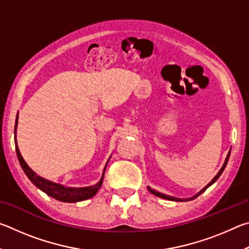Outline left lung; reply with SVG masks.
<instances>
[{
	"label": "left lung",
	"instance_id": "obj_1",
	"mask_svg": "<svg viewBox=\"0 0 249 249\" xmlns=\"http://www.w3.org/2000/svg\"><path fill=\"white\" fill-rule=\"evenodd\" d=\"M230 155H231V150L229 151V154H227V156H226V159H225V161H224V163H223V166H222V168H221V170L217 172V175L214 177V178L212 179V181H211V182L209 183V184H206L205 187L202 189V190L200 191V192H197L196 196H191V197H188V199H179V197H174V196H166V195H163V193H160V192H158V191H155L154 189H151V188H149L148 187V190H149V192L150 193H153V195H155L156 196H159V197H162V199H166V200H171V201H178V202H181V201H191V200H193V199H196V196H199L201 193H203L206 189H208L210 185H212L214 182H215V181L218 179V177H220L221 175H222V172L224 171V169H225V167H226V165H227V161H229V158H230Z\"/></svg>",
	"mask_w": 249,
	"mask_h": 249
}]
</instances>
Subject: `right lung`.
<instances>
[{
    "instance_id": "right-lung-1",
    "label": "right lung",
    "mask_w": 249,
    "mask_h": 249,
    "mask_svg": "<svg viewBox=\"0 0 249 249\" xmlns=\"http://www.w3.org/2000/svg\"><path fill=\"white\" fill-rule=\"evenodd\" d=\"M18 115L16 116V121H15V149H16V155H18V161L20 163V167H22L23 171L25 172V175L28 177V179L32 181V182L36 185L37 188L40 189L41 191L45 192L46 195H48L49 196L53 197L58 201L61 202H68V203H73V202H79V201H83L87 199H90L93 196L96 195V192L99 191V189L101 188L103 182V177H104V171L105 168L107 166V165L104 167L103 170V175L102 178L100 179V181L94 185H91V187H84V188H68L65 187V185L59 184L56 182H53V181H49L47 179L41 178L40 176L36 175L31 168L28 167V165L25 161L24 158L22 157V155L19 153L18 146V141H16V127H18ZM109 160V159H108Z\"/></svg>"
}]
</instances>
